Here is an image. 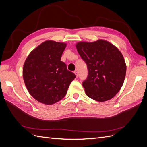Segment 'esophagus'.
Listing matches in <instances>:
<instances>
[{"mask_svg": "<svg viewBox=\"0 0 147 147\" xmlns=\"http://www.w3.org/2000/svg\"><path fill=\"white\" fill-rule=\"evenodd\" d=\"M74 74H75V75H76L77 77H78V72L77 70H75V71H74Z\"/></svg>", "mask_w": 147, "mask_h": 147, "instance_id": "obj_1", "label": "esophagus"}]
</instances>
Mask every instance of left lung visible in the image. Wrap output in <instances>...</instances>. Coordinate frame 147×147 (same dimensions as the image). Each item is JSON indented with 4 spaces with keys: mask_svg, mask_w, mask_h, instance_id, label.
<instances>
[{
    "mask_svg": "<svg viewBox=\"0 0 147 147\" xmlns=\"http://www.w3.org/2000/svg\"><path fill=\"white\" fill-rule=\"evenodd\" d=\"M76 47L88 68V77L82 83L86 94L99 102L113 98L123 86L126 76V65L121 53L103 40L79 42Z\"/></svg>",
    "mask_w": 147,
    "mask_h": 147,
    "instance_id": "8db88e82",
    "label": "left lung"
}]
</instances>
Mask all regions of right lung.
I'll return each mask as SVG.
<instances>
[{
	"label": "right lung",
	"mask_w": 147,
	"mask_h": 147,
	"mask_svg": "<svg viewBox=\"0 0 147 147\" xmlns=\"http://www.w3.org/2000/svg\"><path fill=\"white\" fill-rule=\"evenodd\" d=\"M64 43L47 40L30 52L23 69V79L30 94L44 104L51 105L65 96L76 77L61 61Z\"/></svg>",
	"instance_id": "add662e5"
}]
</instances>
